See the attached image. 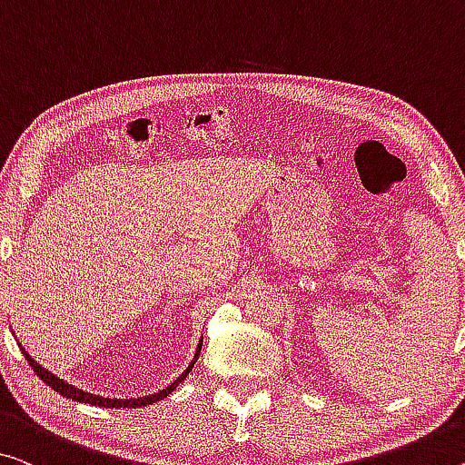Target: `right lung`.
<instances>
[{
    "label": "right lung",
    "mask_w": 465,
    "mask_h": 465,
    "mask_svg": "<svg viewBox=\"0 0 465 465\" xmlns=\"http://www.w3.org/2000/svg\"><path fill=\"white\" fill-rule=\"evenodd\" d=\"M202 345H203V339L199 341L197 351H195V357H193V361L189 363V368L184 370V372H183L181 376H178L173 384H168V387H166V389H162L160 392H153V395H149V397H141V399H105V397H99V395H91V392L78 391L76 387H73V384H68V382L60 381V378L55 376V374L49 372V370L41 368L39 363L35 361L33 357L25 351V349H23V353H25V357H26L28 366H31V368L35 370V374H37V376L41 378V381L47 384V387H52L55 392H60L62 397L73 399V401H78V403H89V405H99V407H145V405H149V403H155V401H160V399L168 397L170 392H173V391L178 387V382H183L184 378H187V374L191 372V368H193V363L197 361L199 351H202Z\"/></svg>",
    "instance_id": "obj_1"
}]
</instances>
